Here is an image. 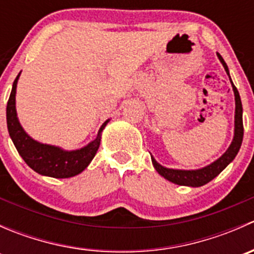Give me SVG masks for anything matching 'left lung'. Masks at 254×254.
Masks as SVG:
<instances>
[{
  "mask_svg": "<svg viewBox=\"0 0 254 254\" xmlns=\"http://www.w3.org/2000/svg\"><path fill=\"white\" fill-rule=\"evenodd\" d=\"M220 61L224 65L225 70H226L227 75H229V68H227L226 63L224 61V59L221 58L220 54H217ZM231 81V78H230ZM232 83V81H231ZM232 88L235 92V101H236V114H235V136L234 141L230 145L229 150L221 156L217 161H215L214 163H211L207 167L201 168V170L196 171H181V170H170V168H165L160 165V163L156 162L155 158L151 156V160H152L153 167L156 168L158 173L166 178L167 181L172 182L175 184H179V186H189V187H201L204 184L209 183L210 181L215 178L216 176H219L221 173V171L236 157L237 152L240 151L241 143H242L243 139V120H242V103H241L240 93H238L237 88L235 87V84L232 83Z\"/></svg>",
  "mask_w": 254,
  "mask_h": 254,
  "instance_id": "obj_1",
  "label": "left lung"
}]
</instances>
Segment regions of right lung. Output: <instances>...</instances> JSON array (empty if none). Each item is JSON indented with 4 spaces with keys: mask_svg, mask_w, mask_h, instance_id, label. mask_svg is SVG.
I'll list each match as a JSON object with an SVG mask.
<instances>
[{
    "mask_svg": "<svg viewBox=\"0 0 254 254\" xmlns=\"http://www.w3.org/2000/svg\"><path fill=\"white\" fill-rule=\"evenodd\" d=\"M18 77L19 75L13 82L6 109L7 127L18 153L22 156L24 162L39 175L53 177V178H70L81 173L96 156L101 143V132L108 120L101 127L96 139L81 150L68 152L55 146L34 141L25 134L18 122L16 113V87Z\"/></svg>",
    "mask_w": 254,
    "mask_h": 254,
    "instance_id": "add662e5",
    "label": "right lung"
}]
</instances>
